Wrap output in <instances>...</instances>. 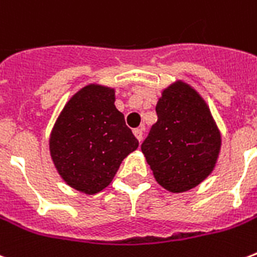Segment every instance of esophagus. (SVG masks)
I'll return each instance as SVG.
<instances>
[{
	"label": "esophagus",
	"mask_w": 257,
	"mask_h": 257,
	"mask_svg": "<svg viewBox=\"0 0 257 257\" xmlns=\"http://www.w3.org/2000/svg\"><path fill=\"white\" fill-rule=\"evenodd\" d=\"M133 135L136 136V139L139 140V142H142V140H143V129L136 128L135 131H133Z\"/></svg>",
	"instance_id": "34e87169"
}]
</instances>
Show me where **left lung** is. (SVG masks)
<instances>
[{
	"mask_svg": "<svg viewBox=\"0 0 257 257\" xmlns=\"http://www.w3.org/2000/svg\"><path fill=\"white\" fill-rule=\"evenodd\" d=\"M142 151L156 182L171 193L198 186L215 166L221 135L206 102L183 82L163 90Z\"/></svg>",
	"mask_w": 257,
	"mask_h": 257,
	"instance_id": "obj_1",
	"label": "left lung"
}]
</instances>
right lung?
Here are the masks:
<instances>
[{"label":"right lung","mask_w":257,"mask_h":257,"mask_svg":"<svg viewBox=\"0 0 257 257\" xmlns=\"http://www.w3.org/2000/svg\"><path fill=\"white\" fill-rule=\"evenodd\" d=\"M114 99L110 87L85 86L66 103L51 132L55 167L68 186L85 194L110 185L121 162L139 147Z\"/></svg>","instance_id":"obj_1"}]
</instances>
